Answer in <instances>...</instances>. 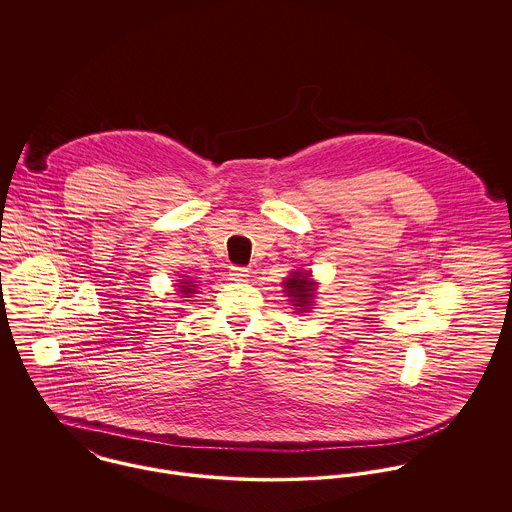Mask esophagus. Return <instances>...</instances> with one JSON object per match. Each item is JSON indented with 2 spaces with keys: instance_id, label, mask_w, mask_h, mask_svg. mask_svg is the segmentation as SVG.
<instances>
[{
  "instance_id": "obj_1",
  "label": "esophagus",
  "mask_w": 512,
  "mask_h": 512,
  "mask_svg": "<svg viewBox=\"0 0 512 512\" xmlns=\"http://www.w3.org/2000/svg\"><path fill=\"white\" fill-rule=\"evenodd\" d=\"M230 280H236V282H242L248 278V268H242V266H230V272H228Z\"/></svg>"
}]
</instances>
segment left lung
<instances>
[{
    "label": "left lung",
    "mask_w": 512,
    "mask_h": 512,
    "mask_svg": "<svg viewBox=\"0 0 512 512\" xmlns=\"http://www.w3.org/2000/svg\"><path fill=\"white\" fill-rule=\"evenodd\" d=\"M286 293L288 297H292L295 307H303L311 303V297L315 295L313 290V282L309 280V276H305L303 272H293L292 276L286 280Z\"/></svg>",
    "instance_id": "obj_1"
}]
</instances>
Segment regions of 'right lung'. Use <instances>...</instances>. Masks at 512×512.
<instances>
[{
	"label": "right lung",
	"mask_w": 512,
	"mask_h": 512,
	"mask_svg": "<svg viewBox=\"0 0 512 512\" xmlns=\"http://www.w3.org/2000/svg\"><path fill=\"white\" fill-rule=\"evenodd\" d=\"M181 284H183V286H179V288H181V290H179V292H183V293L195 292V290H193V286H191V284H189V282H181Z\"/></svg>",
	"instance_id": "obj_1"
}]
</instances>
